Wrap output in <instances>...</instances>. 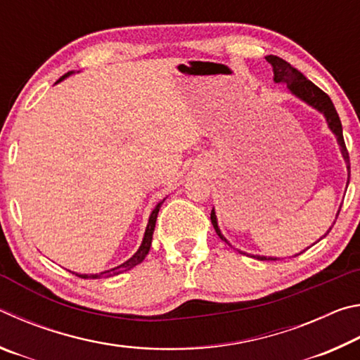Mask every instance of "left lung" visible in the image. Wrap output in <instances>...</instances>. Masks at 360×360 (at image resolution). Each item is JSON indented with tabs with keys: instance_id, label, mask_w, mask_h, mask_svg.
<instances>
[{
	"instance_id": "1",
	"label": "left lung",
	"mask_w": 360,
	"mask_h": 360,
	"mask_svg": "<svg viewBox=\"0 0 360 360\" xmlns=\"http://www.w3.org/2000/svg\"><path fill=\"white\" fill-rule=\"evenodd\" d=\"M265 58H266V62L273 66V72H275V77H273V79H275V82H284L285 85H288V89L295 96H298V98L303 100L304 103H308V105H311L313 108H316L318 111H321L322 114L326 115L328 127H330V130L335 133V136H337V139H338V144L341 148V154H343L346 163H348V184H349V174H351L349 173V154H348V149H346V144H345L343 127H341V120L338 117L337 109H335L330 96H328L326 92H322L318 85H314L311 81H309V79L304 77L300 71L295 70L290 63L285 62V60L279 58L276 56H268ZM340 210H341V206H340ZM340 210L337 212V217L340 214ZM211 222H212V225H214L216 233L221 236L224 241H227L224 238L221 230H219V227H217L214 211H211ZM330 230L332 229H328V231H330ZM328 231H327V233H328ZM254 257H255V255H254ZM257 259H260V260H276L273 257H268V259L260 257V255H257Z\"/></svg>"
}]
</instances>
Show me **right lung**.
Returning <instances> with one entry per match:
<instances>
[{
	"label": "right lung",
	"instance_id": "1",
	"mask_svg": "<svg viewBox=\"0 0 360 360\" xmlns=\"http://www.w3.org/2000/svg\"><path fill=\"white\" fill-rule=\"evenodd\" d=\"M71 72H66L65 76H62L58 79V81H62V79H65L66 76H70ZM162 203H158L155 206V210L152 211V214L149 217V224L148 227H146V233H144V238H143V243L141 246H139V249L136 251V254L133 255V257H130L127 262H124V264L115 266V268H111V270H106V271H101L98 273V275H77L79 278H84V279H100V278H109V276H115L119 275V273H124L127 270H130V268L136 266L138 264H141V262L144 260L146 255H148L149 249H150V243H152V235H154V229H155V221H157V214H158V210H160Z\"/></svg>",
	"mask_w": 360,
	"mask_h": 360
}]
</instances>
